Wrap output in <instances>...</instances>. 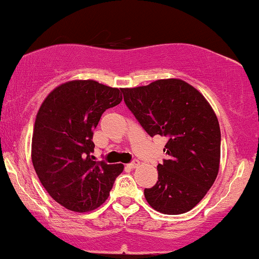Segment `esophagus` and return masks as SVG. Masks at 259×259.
I'll return each mask as SVG.
<instances>
[{"label": "esophagus", "mask_w": 259, "mask_h": 259, "mask_svg": "<svg viewBox=\"0 0 259 259\" xmlns=\"http://www.w3.org/2000/svg\"><path fill=\"white\" fill-rule=\"evenodd\" d=\"M139 165H140V161H139V160H134V161H132V163H130V164H127L126 166L130 167V169H135V167H138Z\"/></svg>", "instance_id": "1"}]
</instances>
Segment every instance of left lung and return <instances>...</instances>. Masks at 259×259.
<instances>
[{
	"instance_id": "left-lung-1",
	"label": "left lung",
	"mask_w": 259,
	"mask_h": 259,
	"mask_svg": "<svg viewBox=\"0 0 259 259\" xmlns=\"http://www.w3.org/2000/svg\"><path fill=\"white\" fill-rule=\"evenodd\" d=\"M124 101L149 136H166L167 159L146 200L165 214L188 212L219 175L221 129L216 113L199 90L179 78L123 88Z\"/></svg>"
}]
</instances>
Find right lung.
I'll return each instance as SVG.
<instances>
[{"label": "right lung", "instance_id": "1", "mask_svg": "<svg viewBox=\"0 0 259 259\" xmlns=\"http://www.w3.org/2000/svg\"><path fill=\"white\" fill-rule=\"evenodd\" d=\"M121 99L119 89L96 80H68L53 89L37 112L31 159L46 191L67 210L98 208L124 169L92 155L100 118Z\"/></svg>", "mask_w": 259, "mask_h": 259}]
</instances>
